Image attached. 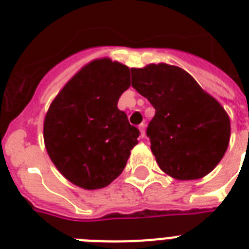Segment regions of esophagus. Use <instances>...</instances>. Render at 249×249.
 I'll list each match as a JSON object with an SVG mask.
<instances>
[{
  "label": "esophagus",
  "mask_w": 249,
  "mask_h": 249,
  "mask_svg": "<svg viewBox=\"0 0 249 249\" xmlns=\"http://www.w3.org/2000/svg\"><path fill=\"white\" fill-rule=\"evenodd\" d=\"M144 126H146V125H144V124H141L140 125V132H141V137H142V138H143V137L146 136V132H144Z\"/></svg>",
  "instance_id": "obj_1"
}]
</instances>
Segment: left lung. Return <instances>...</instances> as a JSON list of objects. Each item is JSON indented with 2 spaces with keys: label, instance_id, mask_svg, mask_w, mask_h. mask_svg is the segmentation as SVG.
I'll return each instance as SVG.
<instances>
[{
  "label": "left lung",
  "instance_id": "8db88e82",
  "mask_svg": "<svg viewBox=\"0 0 249 249\" xmlns=\"http://www.w3.org/2000/svg\"><path fill=\"white\" fill-rule=\"evenodd\" d=\"M132 86L155 108L147 128L160 169L179 181L211 173L230 141V119L185 70L166 63L132 68Z\"/></svg>",
  "mask_w": 249,
  "mask_h": 249
}]
</instances>
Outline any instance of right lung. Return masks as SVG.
Segmentation results:
<instances>
[{
	"label": "right lung",
	"mask_w": 249,
	"mask_h": 249,
	"mask_svg": "<svg viewBox=\"0 0 249 249\" xmlns=\"http://www.w3.org/2000/svg\"><path fill=\"white\" fill-rule=\"evenodd\" d=\"M129 86V67L101 58L84 66L52 102L44 120L45 147L73 185L103 189L124 170L140 137L117 108Z\"/></svg>",
	"instance_id": "1"
}]
</instances>
